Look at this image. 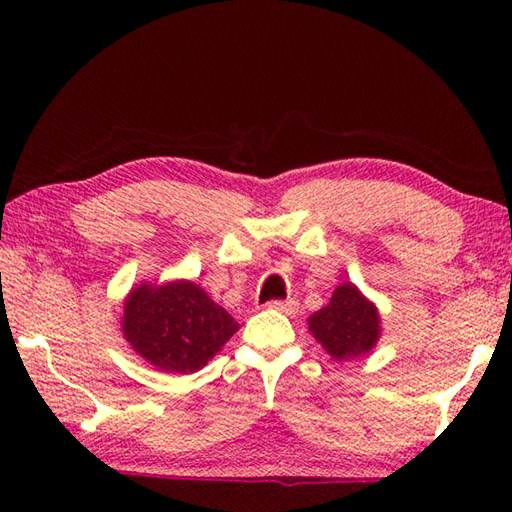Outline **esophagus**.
I'll return each instance as SVG.
<instances>
[{"label": "esophagus", "mask_w": 512, "mask_h": 512, "mask_svg": "<svg viewBox=\"0 0 512 512\" xmlns=\"http://www.w3.org/2000/svg\"><path fill=\"white\" fill-rule=\"evenodd\" d=\"M270 308L284 314H295L299 310V303L295 299H286V301H270Z\"/></svg>", "instance_id": "obj_1"}]
</instances>
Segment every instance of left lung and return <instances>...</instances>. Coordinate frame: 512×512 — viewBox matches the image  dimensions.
Listing matches in <instances>:
<instances>
[{
	"label": "left lung",
	"instance_id": "left-lung-1",
	"mask_svg": "<svg viewBox=\"0 0 512 512\" xmlns=\"http://www.w3.org/2000/svg\"><path fill=\"white\" fill-rule=\"evenodd\" d=\"M308 330L336 361H354L376 347L380 314L354 284H341L328 306L308 319Z\"/></svg>",
	"mask_w": 512,
	"mask_h": 512
}]
</instances>
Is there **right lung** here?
Instances as JSON below:
<instances>
[{"instance_id":"right-lung-1","label":"right lung","mask_w":512,"mask_h":512,"mask_svg":"<svg viewBox=\"0 0 512 512\" xmlns=\"http://www.w3.org/2000/svg\"><path fill=\"white\" fill-rule=\"evenodd\" d=\"M237 330L231 314L187 279L140 284L125 299V341L169 374L198 372Z\"/></svg>"}]
</instances>
